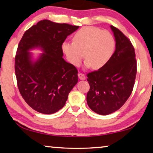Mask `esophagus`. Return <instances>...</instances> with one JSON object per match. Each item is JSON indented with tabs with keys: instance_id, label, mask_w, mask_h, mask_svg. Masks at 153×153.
Listing matches in <instances>:
<instances>
[{
	"instance_id": "1",
	"label": "esophagus",
	"mask_w": 153,
	"mask_h": 153,
	"mask_svg": "<svg viewBox=\"0 0 153 153\" xmlns=\"http://www.w3.org/2000/svg\"><path fill=\"white\" fill-rule=\"evenodd\" d=\"M78 77H79V79H81V80H84V79H86V77H85L84 74H81V73L78 74Z\"/></svg>"
}]
</instances>
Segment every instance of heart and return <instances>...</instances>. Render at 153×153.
<instances>
[{
	"label": "heart",
	"mask_w": 153,
	"mask_h": 153,
	"mask_svg": "<svg viewBox=\"0 0 153 153\" xmlns=\"http://www.w3.org/2000/svg\"><path fill=\"white\" fill-rule=\"evenodd\" d=\"M115 40L112 33L93 26L81 28L75 33L73 42H65L61 49L69 63L78 66L84 56L85 67L98 69L104 67L113 56Z\"/></svg>",
	"instance_id": "heart-1"
}]
</instances>
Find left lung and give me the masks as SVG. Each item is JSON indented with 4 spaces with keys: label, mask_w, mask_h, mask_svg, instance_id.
I'll return each instance as SVG.
<instances>
[{
    "label": "left lung",
    "mask_w": 153,
    "mask_h": 153,
    "mask_svg": "<svg viewBox=\"0 0 153 153\" xmlns=\"http://www.w3.org/2000/svg\"><path fill=\"white\" fill-rule=\"evenodd\" d=\"M110 27L116 42L115 51L104 67L87 74L88 105L102 115L115 112L124 105L132 92L137 72L133 45L120 30L113 25Z\"/></svg>",
    "instance_id": "8db88e82"
}]
</instances>
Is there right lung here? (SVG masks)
<instances>
[{
    "mask_svg": "<svg viewBox=\"0 0 153 153\" xmlns=\"http://www.w3.org/2000/svg\"><path fill=\"white\" fill-rule=\"evenodd\" d=\"M78 28L44 19L25 31L20 40L15 76L21 95L33 110L48 115L57 112L77 83V69L64 60L61 45ZM34 48L43 53L33 61L29 51Z\"/></svg>",
    "mask_w": 153,
    "mask_h": 153,
    "instance_id": "add662e5",
    "label": "right lung"
}]
</instances>
